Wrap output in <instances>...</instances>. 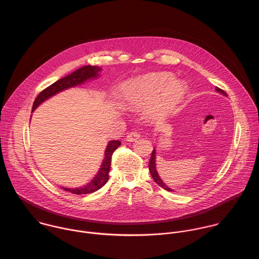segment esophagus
<instances>
[{
  "label": "esophagus",
  "mask_w": 259,
  "mask_h": 259,
  "mask_svg": "<svg viewBox=\"0 0 259 259\" xmlns=\"http://www.w3.org/2000/svg\"><path fill=\"white\" fill-rule=\"evenodd\" d=\"M140 134L136 133V132H133V133H130L127 136H126V141L127 142H136L140 139Z\"/></svg>",
  "instance_id": "esophagus-1"
}]
</instances>
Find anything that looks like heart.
<instances>
[{"mask_svg": "<svg viewBox=\"0 0 259 259\" xmlns=\"http://www.w3.org/2000/svg\"><path fill=\"white\" fill-rule=\"evenodd\" d=\"M121 92L133 104L149 108L155 117H165L176 110L185 97L184 85L172 80L168 73H151L143 78L124 83Z\"/></svg>", "mask_w": 259, "mask_h": 259, "instance_id": "b5f03b06", "label": "heart"}]
</instances>
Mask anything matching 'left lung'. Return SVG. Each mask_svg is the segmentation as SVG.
<instances>
[{
  "label": "left lung",
  "mask_w": 259,
  "mask_h": 259,
  "mask_svg": "<svg viewBox=\"0 0 259 259\" xmlns=\"http://www.w3.org/2000/svg\"><path fill=\"white\" fill-rule=\"evenodd\" d=\"M216 90H217L218 92L224 94V95H227L224 90H222V89H220V88H218V87H216ZM149 170H150V172H151V175H152L154 181H155L160 187L164 188V189L167 190V191H172V189H170V188L161 180L159 174H158L157 170H156V150H154L153 153H152V156H151V159H150V163H149Z\"/></svg>",
  "instance_id": "left-lung-1"
}]
</instances>
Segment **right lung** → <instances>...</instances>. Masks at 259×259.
<instances>
[{
	"instance_id": "1",
	"label": "right lung",
	"mask_w": 259,
	"mask_h": 259,
	"mask_svg": "<svg viewBox=\"0 0 259 259\" xmlns=\"http://www.w3.org/2000/svg\"><path fill=\"white\" fill-rule=\"evenodd\" d=\"M100 70H101V68H99L97 66H91V65L83 66V67L75 70L71 74L57 80L56 82H54L50 87H46L44 90H42L38 94V96L34 100L32 111H34L35 108L39 104H41L43 101H45L49 97L55 95L56 93H58V92H60L64 89H67L69 87H74L78 85V84H82L84 81H87L88 79L96 78L98 76V72ZM119 146H120L119 141H110L108 143V145L106 147V150L104 152L105 157L102 161L101 167H100L98 172L95 175V177L91 180V182H89L87 185L83 186V187H80V188H74V189L64 188V190H66V191H68L72 194L84 195V194H89V193L95 192L98 189L102 188L106 184V182L108 181V178H109L108 172L110 171V164H111L112 154Z\"/></svg>"
}]
</instances>
